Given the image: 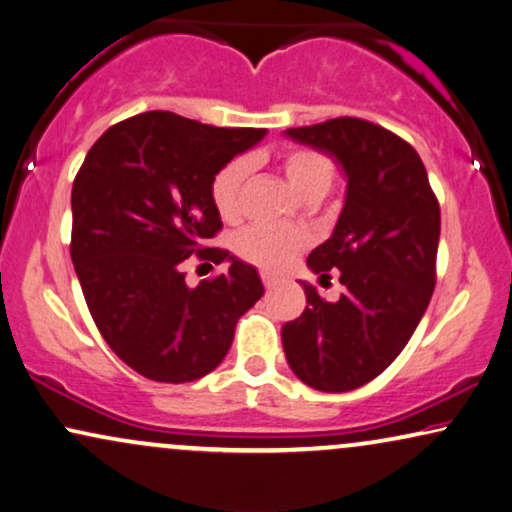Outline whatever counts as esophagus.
<instances>
[{
    "label": "esophagus",
    "mask_w": 512,
    "mask_h": 512,
    "mask_svg": "<svg viewBox=\"0 0 512 512\" xmlns=\"http://www.w3.org/2000/svg\"><path fill=\"white\" fill-rule=\"evenodd\" d=\"M262 281H264V288H267V290H274L278 285V278L274 274H267V271L262 274Z\"/></svg>",
    "instance_id": "obj_1"
}]
</instances>
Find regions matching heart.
<instances>
[{"instance_id": "1", "label": "heart", "mask_w": 512, "mask_h": 512, "mask_svg": "<svg viewBox=\"0 0 512 512\" xmlns=\"http://www.w3.org/2000/svg\"><path fill=\"white\" fill-rule=\"evenodd\" d=\"M281 168L292 189L306 201H318L327 194L335 180V163L323 152L309 147H292L283 154ZM250 175V161L245 156L229 161L217 170L210 185V199L224 220H236L241 215L245 180ZM306 234L299 229L250 227L236 238V250L245 260L267 271H281L304 250Z\"/></svg>"}]
</instances>
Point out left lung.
<instances>
[{
	"label": "left lung",
	"mask_w": 512,
	"mask_h": 512,
	"mask_svg": "<svg viewBox=\"0 0 512 512\" xmlns=\"http://www.w3.org/2000/svg\"><path fill=\"white\" fill-rule=\"evenodd\" d=\"M285 138L335 159L346 194L332 236L306 260L320 278L339 271L344 295L325 302L302 281L306 309L283 325V351L306 386L353 391L398 358L426 313L440 206L414 147L377 124L339 117Z\"/></svg>",
	"instance_id": "8db88e82"
}]
</instances>
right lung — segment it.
<instances>
[{
	"label": "right lung",
	"instance_id": "add662e5",
	"mask_svg": "<svg viewBox=\"0 0 512 512\" xmlns=\"http://www.w3.org/2000/svg\"><path fill=\"white\" fill-rule=\"evenodd\" d=\"M264 135L145 112L107 128L74 177V271L100 335L142 377H206L227 356L236 320L264 295L252 264L203 248L222 229L213 177ZM194 251L230 271L189 289L181 262Z\"/></svg>",
	"mask_w": 512,
	"mask_h": 512
}]
</instances>
